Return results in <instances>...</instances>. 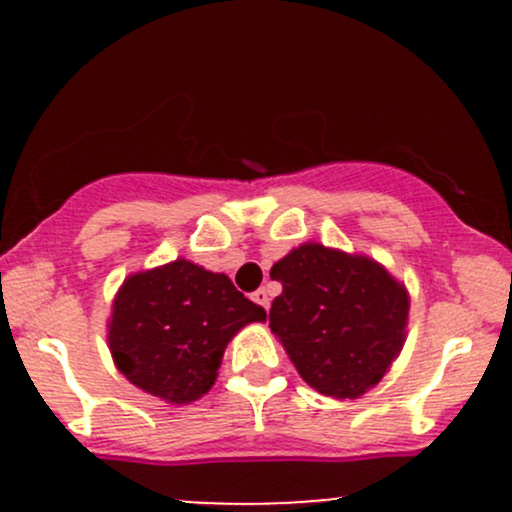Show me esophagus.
<instances>
[{"label":"esophagus","mask_w":512,"mask_h":512,"mask_svg":"<svg viewBox=\"0 0 512 512\" xmlns=\"http://www.w3.org/2000/svg\"><path fill=\"white\" fill-rule=\"evenodd\" d=\"M252 301H255L257 305H262L264 310H269V293H267V289H257L255 293H252Z\"/></svg>","instance_id":"1"}]
</instances>
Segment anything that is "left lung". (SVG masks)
<instances>
[{
	"instance_id": "left-lung-1",
	"label": "left lung",
	"mask_w": 512,
	"mask_h": 512,
	"mask_svg": "<svg viewBox=\"0 0 512 512\" xmlns=\"http://www.w3.org/2000/svg\"><path fill=\"white\" fill-rule=\"evenodd\" d=\"M269 276L284 286L269 327L305 383L356 399L385 378L407 339L409 291L383 264L310 240Z\"/></svg>"
}]
</instances>
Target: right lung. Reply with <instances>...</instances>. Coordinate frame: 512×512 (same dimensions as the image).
I'll return each instance as SVG.
<instances>
[{
	"instance_id": "1",
	"label": "right lung",
	"mask_w": 512,
	"mask_h": 512,
	"mask_svg": "<svg viewBox=\"0 0 512 512\" xmlns=\"http://www.w3.org/2000/svg\"><path fill=\"white\" fill-rule=\"evenodd\" d=\"M264 320L262 305L226 274L178 257L122 281L108 317V349L134 387L182 407L214 387L228 342Z\"/></svg>"
}]
</instances>
